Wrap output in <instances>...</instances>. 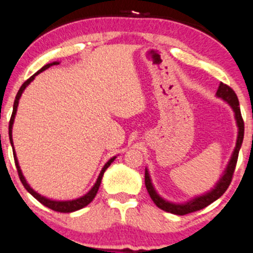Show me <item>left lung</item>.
<instances>
[{
	"instance_id": "1",
	"label": "left lung",
	"mask_w": 253,
	"mask_h": 253,
	"mask_svg": "<svg viewBox=\"0 0 253 253\" xmlns=\"http://www.w3.org/2000/svg\"><path fill=\"white\" fill-rule=\"evenodd\" d=\"M215 96L225 101L227 105L232 108L234 113V120H236L237 127H238V134H237V141H236V147L231 154L229 163H227L226 167H225L224 172L221 173L220 178L218 179V181L215 182L214 186L209 190L208 192L199 194V196H196L191 199H188L187 202L184 203H174L169 202V200H166L165 198H163L159 193L157 192L156 187H154L153 182H152V178L150 172H148V169L146 167L145 169V185L146 188H147L148 194H150L151 199L153 200L154 204L158 206V208L164 210V211L169 212V213L176 214V215H184L187 213H191V212H196L198 210H202L206 206H209L210 204H212L215 200L219 199L225 191L227 190L229 185L231 184V179H232L234 169H236L237 159H238L239 150L242 147L243 139H244V121H243L242 114H240V108H239V101L238 97H237L236 93L233 92L232 88L220 82L219 84L218 90L215 93Z\"/></svg>"
}]
</instances>
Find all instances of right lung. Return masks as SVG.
<instances>
[{"label": "right lung", "mask_w": 253, "mask_h": 253, "mask_svg": "<svg viewBox=\"0 0 253 253\" xmlns=\"http://www.w3.org/2000/svg\"><path fill=\"white\" fill-rule=\"evenodd\" d=\"M59 61H54V62L51 63H48V65H45L42 67L41 69H40L39 72H36L33 77H30L28 80H27L24 84L21 86L20 90L17 92V95L15 97V101H14V107H13V114H11V118H10V121H9V140H10V145L11 147H13V153H14V159H15V165H16V169H17V172H19V176H20V180L22 181L24 188H26L28 192L32 194L33 197L35 198L36 200H39L40 203L42 204V205L47 206V208H49L51 210H54V211L56 212H62V213H71V212H74V211H78V210H81L84 209V206H87L88 204H89L92 200L95 198L97 191H99V187H100V184H101V180H102V176H103V173H105L106 169H108L109 166H111V164L113 163L115 160V158L117 156L112 157L111 159H109L107 163L105 164L102 167V169L100 171V174L97 176L95 184L93 185L92 188H90L89 191H88L87 193H84V196L79 197V198H75V199H71V200H55V199H50V198H47L44 196H41V194L36 192V191L27 182L26 178H24L23 173H22V169H21L20 167V164H19V160H17V157H16V152H15V148H14V142H13V125H14V120H15V115H16V112H17V106H19V101L21 99V95H22V93L24 92V89H26L27 87H28V84L34 80L35 77L40 73H42L45 69H48L49 67L51 66H55V65H59Z\"/></svg>", "instance_id": "obj_1"}]
</instances>
